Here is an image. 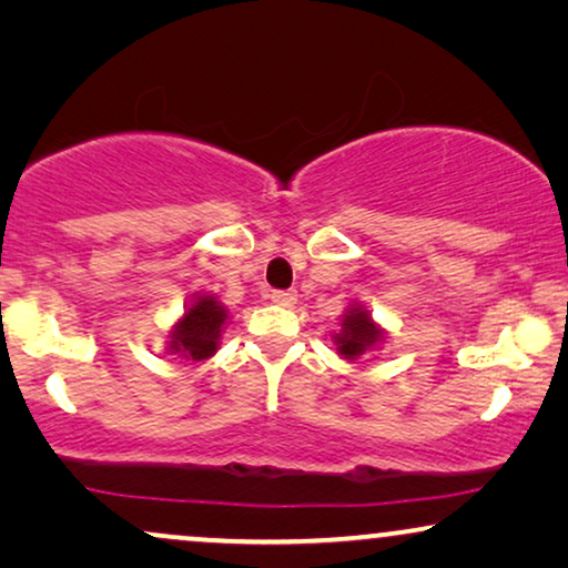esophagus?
Listing matches in <instances>:
<instances>
[{"label":"esophagus","mask_w":568,"mask_h":568,"mask_svg":"<svg viewBox=\"0 0 568 568\" xmlns=\"http://www.w3.org/2000/svg\"><path fill=\"white\" fill-rule=\"evenodd\" d=\"M271 302H276V305H282V307H292L294 302H297V292H294V290H274V292H271Z\"/></svg>","instance_id":"1"}]
</instances>
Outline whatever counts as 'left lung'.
Segmentation results:
<instances>
[{
  "label": "left lung",
  "mask_w": 568,
  "mask_h": 568,
  "mask_svg": "<svg viewBox=\"0 0 568 568\" xmlns=\"http://www.w3.org/2000/svg\"><path fill=\"white\" fill-rule=\"evenodd\" d=\"M383 338V333L377 331V325L369 321L367 310H352V313L344 315V328L336 336V346L338 354L344 359H356L362 356L372 344Z\"/></svg>",
  "instance_id": "1"
}]
</instances>
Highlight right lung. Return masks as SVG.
<instances>
[{
  "label": "right lung",
  "mask_w": 568,
  "mask_h": 568,
  "mask_svg": "<svg viewBox=\"0 0 568 568\" xmlns=\"http://www.w3.org/2000/svg\"><path fill=\"white\" fill-rule=\"evenodd\" d=\"M224 317H227V310L214 297H199L183 321L175 325L170 348L181 352V356H191L193 362L206 359L216 352Z\"/></svg>",
  "instance_id": "1"
}]
</instances>
